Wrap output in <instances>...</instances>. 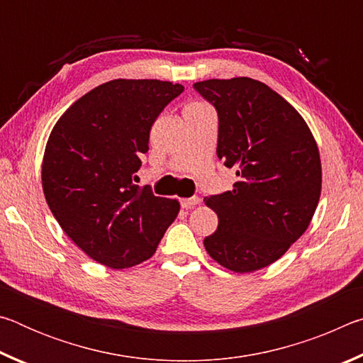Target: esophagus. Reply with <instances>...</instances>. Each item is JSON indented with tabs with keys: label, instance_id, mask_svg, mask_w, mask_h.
Here are the masks:
<instances>
[{
	"label": "esophagus",
	"instance_id": "obj_1",
	"mask_svg": "<svg viewBox=\"0 0 363 363\" xmlns=\"http://www.w3.org/2000/svg\"><path fill=\"white\" fill-rule=\"evenodd\" d=\"M200 203V199L199 196H190V199H182L181 200V206L186 208V210H189V208H194L195 205Z\"/></svg>",
	"mask_w": 363,
	"mask_h": 363
}]
</instances>
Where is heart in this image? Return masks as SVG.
<instances>
[{
    "label": "heart",
    "instance_id": "heart-1",
    "mask_svg": "<svg viewBox=\"0 0 363 363\" xmlns=\"http://www.w3.org/2000/svg\"><path fill=\"white\" fill-rule=\"evenodd\" d=\"M189 107H203V106H201V104H196V102H195V104H190Z\"/></svg>",
    "mask_w": 363,
    "mask_h": 363
}]
</instances>
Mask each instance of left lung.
<instances>
[{
	"mask_svg": "<svg viewBox=\"0 0 363 363\" xmlns=\"http://www.w3.org/2000/svg\"><path fill=\"white\" fill-rule=\"evenodd\" d=\"M194 89L218 112V158L235 169L229 192L205 203L219 225L203 245L233 272L279 259L306 232L322 190L314 136L294 107L267 84L247 77L206 79Z\"/></svg>",
	"mask_w": 363,
	"mask_h": 363,
	"instance_id": "left-lung-1",
	"label": "left lung"
}]
</instances>
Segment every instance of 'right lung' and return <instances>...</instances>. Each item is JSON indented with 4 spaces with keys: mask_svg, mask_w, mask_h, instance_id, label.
I'll return each instance as SVG.
<instances>
[{
    "mask_svg": "<svg viewBox=\"0 0 363 363\" xmlns=\"http://www.w3.org/2000/svg\"><path fill=\"white\" fill-rule=\"evenodd\" d=\"M182 91L160 79H112L79 97L52 128L41 169L49 210L104 266L149 259L179 213L176 200L133 181L152 125Z\"/></svg>",
    "mask_w": 363,
    "mask_h": 363,
    "instance_id": "add662e5",
    "label": "right lung"
}]
</instances>
